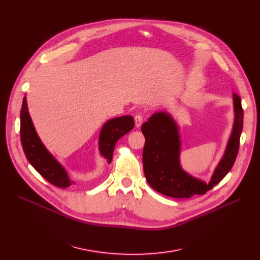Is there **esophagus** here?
I'll return each instance as SVG.
<instances>
[{"instance_id":"1","label":"esophagus","mask_w":260,"mask_h":260,"mask_svg":"<svg viewBox=\"0 0 260 260\" xmlns=\"http://www.w3.org/2000/svg\"><path fill=\"white\" fill-rule=\"evenodd\" d=\"M143 116L142 115H136L135 116V124H136V126L137 127H140L141 125H142V123H143Z\"/></svg>"}]
</instances>
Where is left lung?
Returning <instances> with one entry per match:
<instances>
[{"instance_id": "left-lung-1", "label": "left lung", "mask_w": 260, "mask_h": 260, "mask_svg": "<svg viewBox=\"0 0 260 260\" xmlns=\"http://www.w3.org/2000/svg\"><path fill=\"white\" fill-rule=\"evenodd\" d=\"M235 123L224 156L216 168L211 181L205 182L185 173L179 162L180 139L178 127L166 112L153 114L142 125L145 137L143 167L147 182L157 192L175 199L205 194L232 170L240 147L244 112L241 98L234 94Z\"/></svg>"}]
</instances>
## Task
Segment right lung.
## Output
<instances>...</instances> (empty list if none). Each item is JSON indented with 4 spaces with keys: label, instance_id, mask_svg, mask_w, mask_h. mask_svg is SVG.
Listing matches in <instances>:
<instances>
[{
    "label": "right lung",
    "instance_id": "right-lung-1",
    "mask_svg": "<svg viewBox=\"0 0 260 260\" xmlns=\"http://www.w3.org/2000/svg\"><path fill=\"white\" fill-rule=\"evenodd\" d=\"M135 122L132 116L117 117L104 124L100 134V151L108 164L112 161L116 142L132 131ZM20 140L27 160L44 179L59 188H67L74 184L64 169L46 150L37 135L28 114L25 96L20 111Z\"/></svg>",
    "mask_w": 260,
    "mask_h": 260
}]
</instances>
